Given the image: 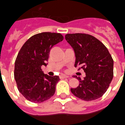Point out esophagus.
<instances>
[{"instance_id":"34e87169","label":"esophagus","mask_w":125,"mask_h":125,"mask_svg":"<svg viewBox=\"0 0 125 125\" xmlns=\"http://www.w3.org/2000/svg\"><path fill=\"white\" fill-rule=\"evenodd\" d=\"M68 76H66V75H61V76H60V78L61 79H64V78H68Z\"/></svg>"}]
</instances>
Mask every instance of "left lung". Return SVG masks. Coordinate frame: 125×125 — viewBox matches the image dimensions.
<instances>
[{"instance_id": "8db88e82", "label": "left lung", "mask_w": 125, "mask_h": 125, "mask_svg": "<svg viewBox=\"0 0 125 125\" xmlns=\"http://www.w3.org/2000/svg\"><path fill=\"white\" fill-rule=\"evenodd\" d=\"M65 39L74 51V66L86 73L84 80L76 76L79 86L71 88V92L84 101L101 97L113 78V60L108 49L97 38L86 33L66 34Z\"/></svg>"}]
</instances>
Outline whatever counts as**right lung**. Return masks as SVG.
Listing matches in <instances>:
<instances>
[{
	"label": "right lung",
	"instance_id": "add662e5",
	"mask_svg": "<svg viewBox=\"0 0 125 125\" xmlns=\"http://www.w3.org/2000/svg\"><path fill=\"white\" fill-rule=\"evenodd\" d=\"M63 38L59 33H37L28 39L20 50L15 61L14 78L19 92L28 101L41 103L55 94L60 78L45 74L41 66H47L51 49Z\"/></svg>",
	"mask_w": 125,
	"mask_h": 125
}]
</instances>
